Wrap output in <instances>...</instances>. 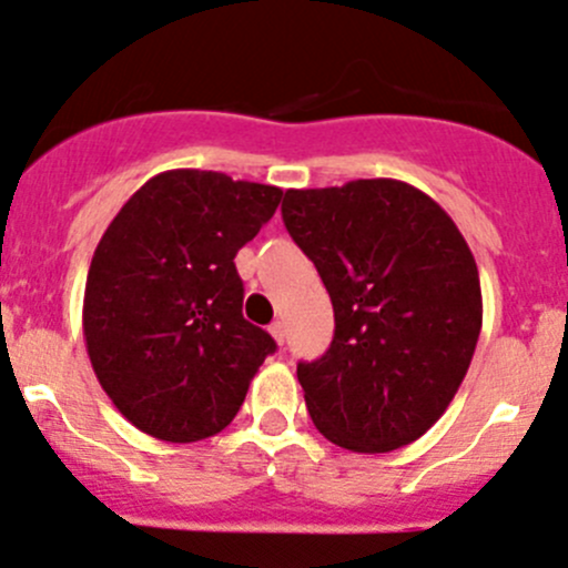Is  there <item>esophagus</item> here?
Returning <instances> with one entry per match:
<instances>
[{
    "mask_svg": "<svg viewBox=\"0 0 568 568\" xmlns=\"http://www.w3.org/2000/svg\"><path fill=\"white\" fill-rule=\"evenodd\" d=\"M268 332H272L274 341H277V343H285V324H283V321H274V324L268 326Z\"/></svg>",
    "mask_w": 568,
    "mask_h": 568,
    "instance_id": "1",
    "label": "esophagus"
}]
</instances>
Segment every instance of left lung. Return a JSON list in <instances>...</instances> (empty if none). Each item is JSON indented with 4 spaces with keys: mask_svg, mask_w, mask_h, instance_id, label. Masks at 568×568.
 Wrapping results in <instances>:
<instances>
[{
    "mask_svg": "<svg viewBox=\"0 0 568 568\" xmlns=\"http://www.w3.org/2000/svg\"><path fill=\"white\" fill-rule=\"evenodd\" d=\"M283 222L335 311L324 357L296 365L313 423L354 454L415 443L454 400L484 321L459 227L393 178L288 189Z\"/></svg>",
    "mask_w": 568,
    "mask_h": 568,
    "instance_id": "8db88e82",
    "label": "left lung"
}]
</instances>
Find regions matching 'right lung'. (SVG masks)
<instances>
[{
	"label": "right lung",
	"instance_id": "right-lung-1",
	"mask_svg": "<svg viewBox=\"0 0 568 568\" xmlns=\"http://www.w3.org/2000/svg\"><path fill=\"white\" fill-rule=\"evenodd\" d=\"M283 189L211 170H168L109 222L90 261L82 326L120 415L164 443L214 437L277 348L242 316L236 252Z\"/></svg>",
	"mask_w": 568,
	"mask_h": 568
}]
</instances>
